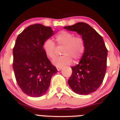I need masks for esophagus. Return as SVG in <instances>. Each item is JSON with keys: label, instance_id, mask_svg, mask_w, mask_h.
Segmentation results:
<instances>
[{"label": "esophagus", "instance_id": "1", "mask_svg": "<svg viewBox=\"0 0 120 120\" xmlns=\"http://www.w3.org/2000/svg\"><path fill=\"white\" fill-rule=\"evenodd\" d=\"M62 67H57L56 69H57V70H58V71H60V70L62 69Z\"/></svg>", "mask_w": 120, "mask_h": 120}]
</instances>
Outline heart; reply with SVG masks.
I'll return each instance as SVG.
<instances>
[{
    "label": "heart",
    "mask_w": 120,
    "mask_h": 120,
    "mask_svg": "<svg viewBox=\"0 0 120 120\" xmlns=\"http://www.w3.org/2000/svg\"><path fill=\"white\" fill-rule=\"evenodd\" d=\"M55 39L59 46H63V55L53 59V64L56 67L70 65L72 58L75 61H79L83 57L86 49L85 41L81 36L74 34L67 31H61L55 36ZM43 49L45 54L49 58H53L56 53V46L53 41L48 38L43 43Z\"/></svg>",
    "instance_id": "b5f03b06"
}]
</instances>
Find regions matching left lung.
<instances>
[{
  "instance_id": "1",
  "label": "left lung",
  "mask_w": 120,
  "mask_h": 120,
  "mask_svg": "<svg viewBox=\"0 0 120 120\" xmlns=\"http://www.w3.org/2000/svg\"><path fill=\"white\" fill-rule=\"evenodd\" d=\"M64 28L75 31L85 41L86 49L79 64L72 67L68 83L74 92L87 95L102 83L106 70L108 50L103 38L89 24L77 22Z\"/></svg>"
}]
</instances>
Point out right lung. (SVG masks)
I'll return each instance as SVG.
<instances>
[{
	"label": "right lung",
	"instance_id": "1",
	"mask_svg": "<svg viewBox=\"0 0 120 120\" xmlns=\"http://www.w3.org/2000/svg\"><path fill=\"white\" fill-rule=\"evenodd\" d=\"M54 34L50 27L31 25L16 38L13 49V69L18 84L28 96L37 98L47 92L58 72L43 49L45 40Z\"/></svg>",
	"mask_w": 120,
	"mask_h": 120
}]
</instances>
